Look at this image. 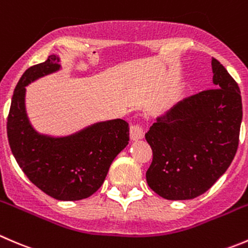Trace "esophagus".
<instances>
[{
  "instance_id": "obj_1",
  "label": "esophagus",
  "mask_w": 248,
  "mask_h": 248,
  "mask_svg": "<svg viewBox=\"0 0 248 248\" xmlns=\"http://www.w3.org/2000/svg\"><path fill=\"white\" fill-rule=\"evenodd\" d=\"M130 137H131L132 141H139V140L143 139L144 132L141 125H131V127H130Z\"/></svg>"
}]
</instances>
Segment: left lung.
Segmentation results:
<instances>
[{"label": "left lung", "mask_w": 248, "mask_h": 248, "mask_svg": "<svg viewBox=\"0 0 248 248\" xmlns=\"http://www.w3.org/2000/svg\"><path fill=\"white\" fill-rule=\"evenodd\" d=\"M216 89L185 99L146 134L153 161L149 188L168 200L194 199L227 171L239 144L242 102L239 85L212 59Z\"/></svg>", "instance_id": "8db88e82"}]
</instances>
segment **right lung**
Wrapping results in <instances>:
<instances>
[{"label": "right lung", "mask_w": 248, "mask_h": 248, "mask_svg": "<svg viewBox=\"0 0 248 248\" xmlns=\"http://www.w3.org/2000/svg\"><path fill=\"white\" fill-rule=\"evenodd\" d=\"M58 54L28 68L19 79L7 121L12 153L29 180L49 197L82 200L102 186L112 161L129 143L123 119L100 121L65 136L37 131L26 112V87L62 68Z\"/></svg>", "instance_id": "add662e5"}]
</instances>
